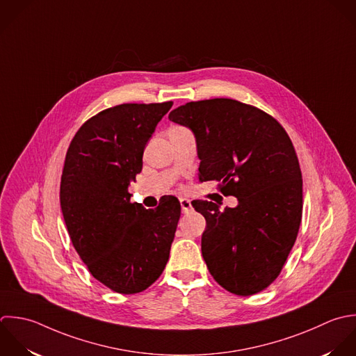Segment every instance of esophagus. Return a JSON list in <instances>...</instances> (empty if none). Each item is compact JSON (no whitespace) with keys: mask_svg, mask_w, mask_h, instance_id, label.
I'll use <instances>...</instances> for the list:
<instances>
[{"mask_svg":"<svg viewBox=\"0 0 356 356\" xmlns=\"http://www.w3.org/2000/svg\"><path fill=\"white\" fill-rule=\"evenodd\" d=\"M180 205H181V211L184 213L190 212L193 209V205H191V201L187 200V198H180Z\"/></svg>","mask_w":356,"mask_h":356,"instance_id":"esophagus-1","label":"esophagus"}]
</instances>
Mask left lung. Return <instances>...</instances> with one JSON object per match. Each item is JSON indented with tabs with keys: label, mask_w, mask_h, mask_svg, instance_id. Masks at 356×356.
<instances>
[{
	"label": "left lung",
	"mask_w": 356,
	"mask_h": 356,
	"mask_svg": "<svg viewBox=\"0 0 356 356\" xmlns=\"http://www.w3.org/2000/svg\"><path fill=\"white\" fill-rule=\"evenodd\" d=\"M195 136L200 181L216 180L236 208L193 204L207 220L201 250L213 279L252 296L280 275L302 218V175L283 126L257 106L230 98L187 102L169 113Z\"/></svg>",
	"instance_id": "left-lung-1"
}]
</instances>
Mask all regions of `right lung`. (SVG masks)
Listing matches in <instances>:
<instances>
[{
    "mask_svg": "<svg viewBox=\"0 0 356 356\" xmlns=\"http://www.w3.org/2000/svg\"><path fill=\"white\" fill-rule=\"evenodd\" d=\"M173 102L122 104L90 118L74 134L60 177V209L88 272L119 294L148 289L163 272L180 218L169 195L155 209L130 202L131 180L158 122Z\"/></svg>",
    "mask_w": 356,
    "mask_h": 356,
    "instance_id": "right-lung-1",
    "label": "right lung"
}]
</instances>
